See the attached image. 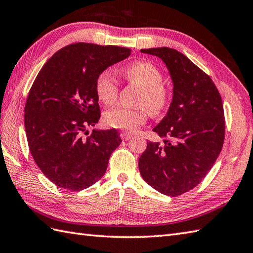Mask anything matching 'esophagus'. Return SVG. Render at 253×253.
<instances>
[{"label":"esophagus","instance_id":"obj_1","mask_svg":"<svg viewBox=\"0 0 253 253\" xmlns=\"http://www.w3.org/2000/svg\"><path fill=\"white\" fill-rule=\"evenodd\" d=\"M121 138L124 140V141H127V140H129V139H131V134H129V133H127V132H122L121 133Z\"/></svg>","mask_w":253,"mask_h":253}]
</instances>
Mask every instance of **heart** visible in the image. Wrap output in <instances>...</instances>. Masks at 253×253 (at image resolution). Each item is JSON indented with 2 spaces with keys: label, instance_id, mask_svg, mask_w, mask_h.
Instances as JSON below:
<instances>
[{
  "label": "heart",
  "instance_id": "heart-1",
  "mask_svg": "<svg viewBox=\"0 0 253 253\" xmlns=\"http://www.w3.org/2000/svg\"><path fill=\"white\" fill-rule=\"evenodd\" d=\"M122 75L129 84L141 88L138 104L142 108L129 109L117 107L108 110L104 114V122L110 127L134 132L143 126L151 113L160 114L171 100V90L163 83L164 76L155 64L149 61H137L131 63L122 71ZM96 92L100 101L105 105H112L119 98V82L112 72L104 70L97 76Z\"/></svg>",
  "mask_w": 253,
  "mask_h": 253
}]
</instances>
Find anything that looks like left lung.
I'll use <instances>...</instances> for the list:
<instances>
[{"label":"left lung","mask_w":253,"mask_h":253,"mask_svg":"<svg viewBox=\"0 0 253 253\" xmlns=\"http://www.w3.org/2000/svg\"><path fill=\"white\" fill-rule=\"evenodd\" d=\"M160 57L173 83L167 115L153 131L163 139L148 142L139 158L143 180L168 196L194 189L206 177L222 150L225 120L218 88L208 74L169 47L141 49Z\"/></svg>","instance_id":"1"}]
</instances>
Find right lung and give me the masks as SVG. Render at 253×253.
Returning <instances> with one entry per match:
<instances>
[{
  "mask_svg": "<svg viewBox=\"0 0 253 253\" xmlns=\"http://www.w3.org/2000/svg\"><path fill=\"white\" fill-rule=\"evenodd\" d=\"M119 46L70 44L55 52L33 82L25 107L29 149L39 168L57 186L82 191L102 178L122 142L116 129L92 130L100 112L97 76L126 59Z\"/></svg>",
  "mask_w": 253,
  "mask_h": 253,
  "instance_id": "obj_1",
  "label": "right lung"
}]
</instances>
